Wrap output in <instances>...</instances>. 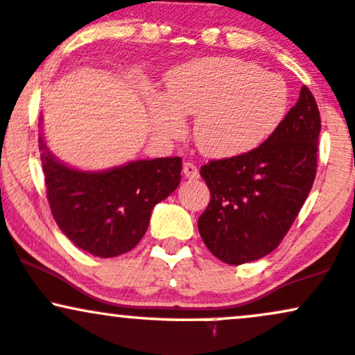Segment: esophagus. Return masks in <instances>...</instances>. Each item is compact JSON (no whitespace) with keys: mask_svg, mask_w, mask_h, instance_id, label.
<instances>
[{"mask_svg":"<svg viewBox=\"0 0 355 355\" xmlns=\"http://www.w3.org/2000/svg\"><path fill=\"white\" fill-rule=\"evenodd\" d=\"M184 175L187 178H190V180H193V178H198V168L193 165V163L185 162L184 163Z\"/></svg>","mask_w":355,"mask_h":355,"instance_id":"obj_1","label":"esophagus"}]
</instances>
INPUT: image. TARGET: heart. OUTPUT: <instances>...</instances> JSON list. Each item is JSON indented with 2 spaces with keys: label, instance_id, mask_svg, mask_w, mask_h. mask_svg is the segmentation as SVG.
Here are the masks:
<instances>
[{
  "label": "heart",
  "instance_id": "b5f03b06",
  "mask_svg": "<svg viewBox=\"0 0 355 355\" xmlns=\"http://www.w3.org/2000/svg\"><path fill=\"white\" fill-rule=\"evenodd\" d=\"M288 87L276 73L236 57H205L177 67L166 96H153L155 126L184 133V116H197L196 141L210 157H236L259 146L278 130L288 109Z\"/></svg>",
  "mask_w": 355,
  "mask_h": 355
}]
</instances>
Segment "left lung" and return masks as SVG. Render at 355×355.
Segmentation results:
<instances>
[{"instance_id": "8db88e82", "label": "left lung", "mask_w": 355, "mask_h": 355, "mask_svg": "<svg viewBox=\"0 0 355 355\" xmlns=\"http://www.w3.org/2000/svg\"><path fill=\"white\" fill-rule=\"evenodd\" d=\"M320 130L315 97L303 85L263 145L202 166L210 202L198 217V232L216 258L244 264L278 248L313 185Z\"/></svg>"}]
</instances>
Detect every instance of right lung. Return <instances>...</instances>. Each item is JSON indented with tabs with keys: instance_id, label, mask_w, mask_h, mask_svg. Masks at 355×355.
Returning <instances> with one entry per match:
<instances>
[{
	"instance_id": "add662e5",
	"label": "right lung",
	"mask_w": 355,
	"mask_h": 355,
	"mask_svg": "<svg viewBox=\"0 0 355 355\" xmlns=\"http://www.w3.org/2000/svg\"><path fill=\"white\" fill-rule=\"evenodd\" d=\"M38 146L53 219L77 248L97 258L131 251L145 236L155 205L180 184V157L83 171L58 162L42 135Z\"/></svg>"
}]
</instances>
